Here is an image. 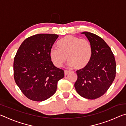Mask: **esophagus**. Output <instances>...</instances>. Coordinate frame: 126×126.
<instances>
[{"label": "esophagus", "instance_id": "esophagus-1", "mask_svg": "<svg viewBox=\"0 0 126 126\" xmlns=\"http://www.w3.org/2000/svg\"><path fill=\"white\" fill-rule=\"evenodd\" d=\"M69 71H64V76H67V74L69 73Z\"/></svg>", "mask_w": 126, "mask_h": 126}]
</instances>
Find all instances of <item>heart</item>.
<instances>
[{
  "label": "heart",
  "instance_id": "obj_1",
  "mask_svg": "<svg viewBox=\"0 0 126 126\" xmlns=\"http://www.w3.org/2000/svg\"><path fill=\"white\" fill-rule=\"evenodd\" d=\"M57 47L58 48H52L49 52L51 61L57 68L62 67L67 59L68 66L77 69H82L86 67L91 59L92 47L86 39L67 35L57 43Z\"/></svg>",
  "mask_w": 126,
  "mask_h": 126
}]
</instances>
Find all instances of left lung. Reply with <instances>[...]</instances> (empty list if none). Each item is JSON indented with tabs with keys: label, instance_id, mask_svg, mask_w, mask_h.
Here are the masks:
<instances>
[{
	"label": "left lung",
	"instance_id": "8db88e82",
	"mask_svg": "<svg viewBox=\"0 0 126 126\" xmlns=\"http://www.w3.org/2000/svg\"><path fill=\"white\" fill-rule=\"evenodd\" d=\"M86 36L92 47V54L86 67L77 71V80L74 84L80 96L95 99L105 93L116 77V61L111 49L99 36L88 32Z\"/></svg>",
	"mask_w": 126,
	"mask_h": 126
}]
</instances>
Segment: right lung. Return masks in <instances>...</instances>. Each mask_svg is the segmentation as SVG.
Returning a JSON list of instances; mask_svg holds the SVG:
<instances>
[{"instance_id": "add662e5", "label": "right lung", "mask_w": 126, "mask_h": 126, "mask_svg": "<svg viewBox=\"0 0 126 126\" xmlns=\"http://www.w3.org/2000/svg\"><path fill=\"white\" fill-rule=\"evenodd\" d=\"M58 35L38 34L24 40L14 61V78L28 98L41 102L52 97L57 83L64 76L63 70L55 67L49 52Z\"/></svg>"}]
</instances>
